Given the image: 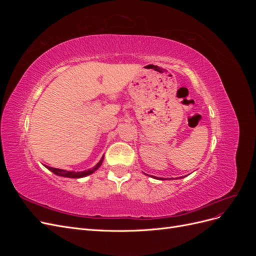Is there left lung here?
Returning a JSON list of instances; mask_svg holds the SVG:
<instances>
[{
    "mask_svg": "<svg viewBox=\"0 0 256 256\" xmlns=\"http://www.w3.org/2000/svg\"><path fill=\"white\" fill-rule=\"evenodd\" d=\"M154 178H156V177H154ZM180 178H182V177H180Z\"/></svg>",
    "mask_w": 256,
    "mask_h": 256,
    "instance_id": "8db88e82",
    "label": "left lung"
}]
</instances>
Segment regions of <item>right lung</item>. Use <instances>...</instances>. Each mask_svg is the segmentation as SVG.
Wrapping results in <instances>:
<instances>
[{"label":"right lung","mask_w":256,"mask_h":256,"mask_svg":"<svg viewBox=\"0 0 256 256\" xmlns=\"http://www.w3.org/2000/svg\"><path fill=\"white\" fill-rule=\"evenodd\" d=\"M104 161V157L102 158V160H100L98 164L92 168H90L88 170V171H83V172H70V171H65V170H60V168H51V166H46V168H47L48 170H50V171L52 173H54L56 175H58V176H64V177H70V178H80V177H85L88 176L92 173H94L96 170L102 166Z\"/></svg>","instance_id":"obj_1"}]
</instances>
